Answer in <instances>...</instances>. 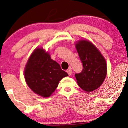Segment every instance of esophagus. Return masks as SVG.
I'll list each match as a JSON object with an SVG mask.
<instances>
[{
  "mask_svg": "<svg viewBox=\"0 0 128 128\" xmlns=\"http://www.w3.org/2000/svg\"><path fill=\"white\" fill-rule=\"evenodd\" d=\"M66 72H67V74H68V75L69 76H70L72 75V70L71 68H69V69H68Z\"/></svg>",
  "mask_w": 128,
  "mask_h": 128,
  "instance_id": "esophagus-1",
  "label": "esophagus"
}]
</instances>
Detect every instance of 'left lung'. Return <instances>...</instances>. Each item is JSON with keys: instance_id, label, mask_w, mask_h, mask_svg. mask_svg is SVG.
<instances>
[{"instance_id": "8db88e82", "label": "left lung", "mask_w": 128, "mask_h": 128, "mask_svg": "<svg viewBox=\"0 0 128 128\" xmlns=\"http://www.w3.org/2000/svg\"><path fill=\"white\" fill-rule=\"evenodd\" d=\"M76 48L83 66L82 71L75 74L77 82L86 92H92L100 88L106 78V60L98 48L88 40H79Z\"/></svg>"}]
</instances>
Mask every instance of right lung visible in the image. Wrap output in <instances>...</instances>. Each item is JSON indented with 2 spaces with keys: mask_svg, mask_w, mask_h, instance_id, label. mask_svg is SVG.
<instances>
[{
  "mask_svg": "<svg viewBox=\"0 0 128 128\" xmlns=\"http://www.w3.org/2000/svg\"><path fill=\"white\" fill-rule=\"evenodd\" d=\"M25 80L32 91L44 98L50 96L59 82L68 75L58 63L52 60L48 52L38 48L30 56L25 66Z\"/></svg>",
  "mask_w": 128,
  "mask_h": 128,
  "instance_id": "right-lung-1",
  "label": "right lung"
}]
</instances>
